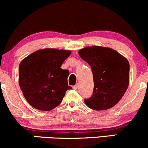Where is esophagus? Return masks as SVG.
<instances>
[{
    "mask_svg": "<svg viewBox=\"0 0 148 148\" xmlns=\"http://www.w3.org/2000/svg\"><path fill=\"white\" fill-rule=\"evenodd\" d=\"M79 84H76L74 86H73V88H74V90H77L78 88H79Z\"/></svg>",
    "mask_w": 148,
    "mask_h": 148,
    "instance_id": "34e87169",
    "label": "esophagus"
}]
</instances>
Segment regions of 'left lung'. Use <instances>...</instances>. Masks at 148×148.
Masks as SVG:
<instances>
[{
	"mask_svg": "<svg viewBox=\"0 0 148 148\" xmlns=\"http://www.w3.org/2000/svg\"><path fill=\"white\" fill-rule=\"evenodd\" d=\"M80 57L91 67L94 89L86 104L103 111L114 106L122 99L130 81V63L116 51L102 47H88L79 50Z\"/></svg>",
	"mask_w": 148,
	"mask_h": 148,
	"instance_id": "8db88e82",
	"label": "left lung"
}]
</instances>
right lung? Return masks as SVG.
<instances>
[{"label":"right lung","mask_w":148,"mask_h":148,"mask_svg":"<svg viewBox=\"0 0 148 148\" xmlns=\"http://www.w3.org/2000/svg\"><path fill=\"white\" fill-rule=\"evenodd\" d=\"M70 51L45 49L33 53L21 61L18 81L23 96L34 108L50 111L62 102L69 71L60 68Z\"/></svg>","instance_id":"add662e5"}]
</instances>
